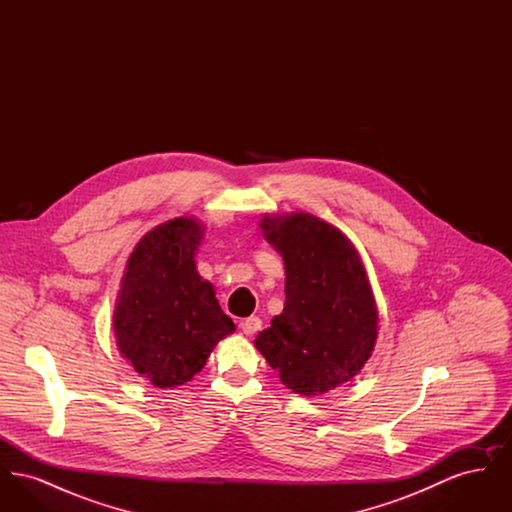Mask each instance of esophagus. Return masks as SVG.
I'll return each instance as SVG.
<instances>
[{"instance_id": "esophagus-1", "label": "esophagus", "mask_w": 512, "mask_h": 512, "mask_svg": "<svg viewBox=\"0 0 512 512\" xmlns=\"http://www.w3.org/2000/svg\"><path fill=\"white\" fill-rule=\"evenodd\" d=\"M261 326H263V320L259 317L245 318V320H242V324H240V328L244 330L245 334H249V336L257 334V332L261 330Z\"/></svg>"}]
</instances>
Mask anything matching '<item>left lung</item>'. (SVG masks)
Segmentation results:
<instances>
[{"mask_svg": "<svg viewBox=\"0 0 512 512\" xmlns=\"http://www.w3.org/2000/svg\"><path fill=\"white\" fill-rule=\"evenodd\" d=\"M259 226L284 259L286 301L255 347L295 393L322 395L353 380L378 338V309L355 245L309 213L265 215Z\"/></svg>", "mask_w": 512, "mask_h": 512, "instance_id": "1", "label": "left lung"}]
</instances>
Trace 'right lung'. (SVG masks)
<instances>
[{"instance_id": "1", "label": "right lung", "mask_w": 512, "mask_h": 512, "mask_svg": "<svg viewBox=\"0 0 512 512\" xmlns=\"http://www.w3.org/2000/svg\"><path fill=\"white\" fill-rule=\"evenodd\" d=\"M203 226L192 217L167 220L130 253L113 313L122 357L155 388L190 382L215 345L236 330L211 282L195 268Z\"/></svg>"}]
</instances>
